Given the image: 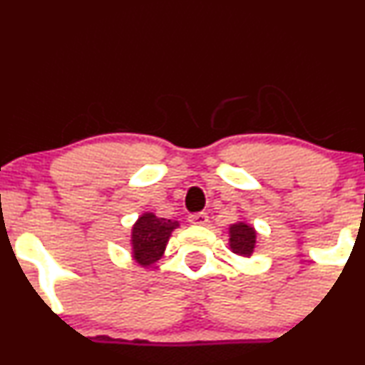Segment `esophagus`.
<instances>
[{"label": "esophagus", "instance_id": "esophagus-1", "mask_svg": "<svg viewBox=\"0 0 365 365\" xmlns=\"http://www.w3.org/2000/svg\"><path fill=\"white\" fill-rule=\"evenodd\" d=\"M207 221H209L207 212H195V214H190V216H188V222H190V225L204 226Z\"/></svg>", "mask_w": 365, "mask_h": 365}]
</instances>
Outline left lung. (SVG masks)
Listing matches in <instances>:
<instances>
[{"mask_svg": "<svg viewBox=\"0 0 365 365\" xmlns=\"http://www.w3.org/2000/svg\"><path fill=\"white\" fill-rule=\"evenodd\" d=\"M255 241H257V232L245 222H238L230 227V247L236 255L250 257L253 253Z\"/></svg>", "mask_w": 365, "mask_h": 365, "instance_id": "1", "label": "left lung"}]
</instances>
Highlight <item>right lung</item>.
<instances>
[{
  "mask_svg": "<svg viewBox=\"0 0 365 365\" xmlns=\"http://www.w3.org/2000/svg\"><path fill=\"white\" fill-rule=\"evenodd\" d=\"M178 226V221L156 217L155 214H144L133 227L134 257L139 265L149 267L160 260L163 255L171 231Z\"/></svg>",
  "mask_w": 365,
  "mask_h": 365,
  "instance_id": "add662e5",
  "label": "right lung"
}]
</instances>
